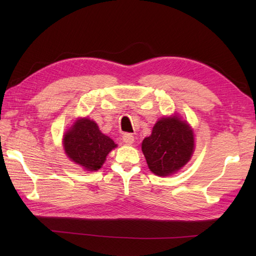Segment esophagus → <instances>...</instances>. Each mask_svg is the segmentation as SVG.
<instances>
[{"instance_id": "esophagus-1", "label": "esophagus", "mask_w": 256, "mask_h": 256, "mask_svg": "<svg viewBox=\"0 0 256 256\" xmlns=\"http://www.w3.org/2000/svg\"><path fill=\"white\" fill-rule=\"evenodd\" d=\"M122 140H123V142H124L125 144H126V145H131V144H133V142H134V136H133L132 134L126 133V134L123 135Z\"/></svg>"}]
</instances>
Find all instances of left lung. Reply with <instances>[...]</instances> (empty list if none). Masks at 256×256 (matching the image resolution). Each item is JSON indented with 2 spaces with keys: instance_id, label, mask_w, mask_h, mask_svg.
Instances as JSON below:
<instances>
[{
  "instance_id": "left-lung-1",
  "label": "left lung",
  "mask_w": 256,
  "mask_h": 256,
  "mask_svg": "<svg viewBox=\"0 0 256 256\" xmlns=\"http://www.w3.org/2000/svg\"><path fill=\"white\" fill-rule=\"evenodd\" d=\"M148 168L157 176H170L192 158L194 150V131L178 116L160 118L152 134L142 143Z\"/></svg>"
}]
</instances>
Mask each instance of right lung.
Instances as JSON below:
<instances>
[{
  "label": "right lung",
  "instance_id": "add662e5",
  "mask_svg": "<svg viewBox=\"0 0 256 256\" xmlns=\"http://www.w3.org/2000/svg\"><path fill=\"white\" fill-rule=\"evenodd\" d=\"M64 153L69 160L88 172L100 170L110 152L116 144L103 134L98 124L88 118H81L64 133Z\"/></svg>",
  "mask_w": 256,
  "mask_h": 256
}]
</instances>
